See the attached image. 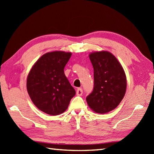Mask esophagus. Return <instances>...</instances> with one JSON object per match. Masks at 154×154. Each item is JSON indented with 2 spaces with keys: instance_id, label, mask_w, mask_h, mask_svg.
Masks as SVG:
<instances>
[{
  "instance_id": "1",
  "label": "esophagus",
  "mask_w": 154,
  "mask_h": 154,
  "mask_svg": "<svg viewBox=\"0 0 154 154\" xmlns=\"http://www.w3.org/2000/svg\"><path fill=\"white\" fill-rule=\"evenodd\" d=\"M76 94H77V96H81V95H82V94H83V90H82V89H81V88H79V89H77Z\"/></svg>"
}]
</instances>
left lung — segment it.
<instances>
[{
    "mask_svg": "<svg viewBox=\"0 0 154 154\" xmlns=\"http://www.w3.org/2000/svg\"><path fill=\"white\" fill-rule=\"evenodd\" d=\"M89 58L94 69V88L87 102L95 112L107 113L117 107L125 95L126 75L119 61L109 51L93 52Z\"/></svg>",
    "mask_w": 154,
    "mask_h": 154,
    "instance_id": "8db88e82",
    "label": "left lung"
}]
</instances>
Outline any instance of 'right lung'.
Here are the masks:
<instances>
[{
	"instance_id": "right-lung-1",
	"label": "right lung",
	"mask_w": 154,
	"mask_h": 154,
	"mask_svg": "<svg viewBox=\"0 0 154 154\" xmlns=\"http://www.w3.org/2000/svg\"><path fill=\"white\" fill-rule=\"evenodd\" d=\"M71 52L55 51L45 54L29 72L26 87L29 96L38 109L50 115L65 112L75 91L64 73Z\"/></svg>"
}]
</instances>
